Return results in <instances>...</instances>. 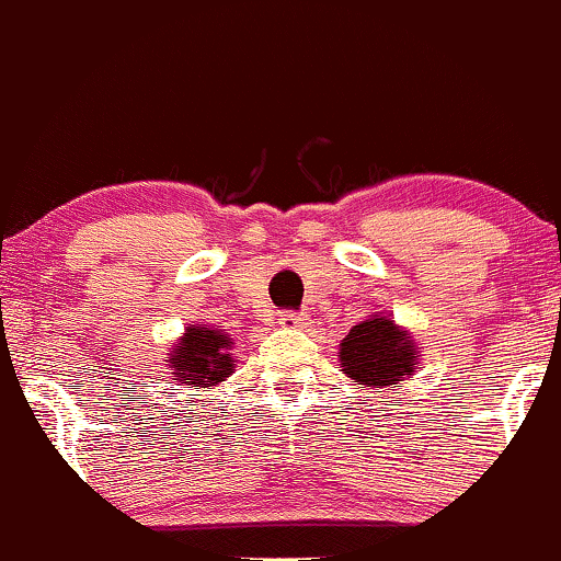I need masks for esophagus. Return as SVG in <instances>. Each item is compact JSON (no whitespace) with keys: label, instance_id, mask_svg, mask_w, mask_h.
<instances>
[{"label":"esophagus","instance_id":"obj_1","mask_svg":"<svg viewBox=\"0 0 561 561\" xmlns=\"http://www.w3.org/2000/svg\"><path fill=\"white\" fill-rule=\"evenodd\" d=\"M278 322H280V328L301 330V328H307V324H309V317L304 312H291V309H288V312H280Z\"/></svg>","mask_w":561,"mask_h":561}]
</instances>
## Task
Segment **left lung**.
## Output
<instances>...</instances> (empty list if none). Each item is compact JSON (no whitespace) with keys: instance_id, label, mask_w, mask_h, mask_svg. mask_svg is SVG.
Wrapping results in <instances>:
<instances>
[{"instance_id":"8db88e82","label":"left lung","mask_w":561,"mask_h":561,"mask_svg":"<svg viewBox=\"0 0 561 561\" xmlns=\"http://www.w3.org/2000/svg\"><path fill=\"white\" fill-rule=\"evenodd\" d=\"M343 371L366 387L400 385L416 364V348L405 330L387 317H371L351 328L341 343Z\"/></svg>"}]
</instances>
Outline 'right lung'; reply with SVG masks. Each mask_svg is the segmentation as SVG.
Masks as SVG:
<instances>
[{
    "mask_svg": "<svg viewBox=\"0 0 561 561\" xmlns=\"http://www.w3.org/2000/svg\"><path fill=\"white\" fill-rule=\"evenodd\" d=\"M231 337L210 328H190L182 341L176 343L174 356H171V375H176L182 382L195 387H210L224 382L226 375H231L233 364L228 354Z\"/></svg>",
    "mask_w": 561,
    "mask_h": 561,
    "instance_id": "1",
    "label": "right lung"
}]
</instances>
